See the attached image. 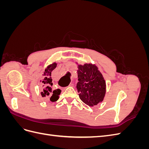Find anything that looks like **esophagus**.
<instances>
[{"label": "esophagus", "mask_w": 149, "mask_h": 149, "mask_svg": "<svg viewBox=\"0 0 149 149\" xmlns=\"http://www.w3.org/2000/svg\"><path fill=\"white\" fill-rule=\"evenodd\" d=\"M68 86H73V84H70Z\"/></svg>", "instance_id": "1"}]
</instances>
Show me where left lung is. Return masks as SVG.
<instances>
[{
	"mask_svg": "<svg viewBox=\"0 0 149 149\" xmlns=\"http://www.w3.org/2000/svg\"><path fill=\"white\" fill-rule=\"evenodd\" d=\"M78 68L79 81L76 88L80 100L89 106H96L102 102L106 94V85L103 76L94 64L78 65Z\"/></svg>",
	"mask_w": 149,
	"mask_h": 149,
	"instance_id": "8db88e82",
	"label": "left lung"
}]
</instances>
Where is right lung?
<instances>
[{
	"label": "right lung",
	"mask_w": 149,
	"mask_h": 149,
	"mask_svg": "<svg viewBox=\"0 0 149 149\" xmlns=\"http://www.w3.org/2000/svg\"><path fill=\"white\" fill-rule=\"evenodd\" d=\"M56 63L54 62L53 63L48 65L44 71L43 76L44 78L43 80L40 81L42 84L43 91L41 92V95L43 97H49V100L52 102L56 101L59 95L61 93V90L60 89H55L53 88L52 79L51 77L52 72L55 69L56 67Z\"/></svg>",
	"instance_id": "add662e5"
}]
</instances>
